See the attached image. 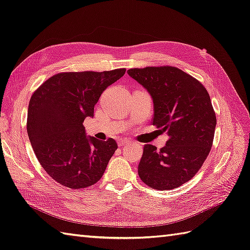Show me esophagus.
Returning <instances> with one entry per match:
<instances>
[{"mask_svg": "<svg viewBox=\"0 0 250 250\" xmlns=\"http://www.w3.org/2000/svg\"><path fill=\"white\" fill-rule=\"evenodd\" d=\"M129 143H131V141L127 140V139H122V140H120V141L118 142V145H119L120 147H122V146L127 145V144H129Z\"/></svg>", "mask_w": 250, "mask_h": 250, "instance_id": "34e87169", "label": "esophagus"}]
</instances>
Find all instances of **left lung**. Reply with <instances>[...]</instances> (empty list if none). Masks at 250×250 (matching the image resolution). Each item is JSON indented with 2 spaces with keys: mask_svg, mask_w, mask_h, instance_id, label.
<instances>
[{
  "mask_svg": "<svg viewBox=\"0 0 250 250\" xmlns=\"http://www.w3.org/2000/svg\"><path fill=\"white\" fill-rule=\"evenodd\" d=\"M127 73L150 93L152 125L167 132L164 147L146 144L139 177L150 188L168 190L191 180L211 149L217 118L200 81L178 67L131 68Z\"/></svg>",
  "mask_w": 250,
  "mask_h": 250,
  "instance_id": "left-lung-1",
  "label": "left lung"
}]
</instances>
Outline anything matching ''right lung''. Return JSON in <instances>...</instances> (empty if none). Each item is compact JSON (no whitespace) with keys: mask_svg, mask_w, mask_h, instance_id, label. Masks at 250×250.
Returning <instances> with one entry per match:
<instances>
[{"mask_svg":"<svg viewBox=\"0 0 250 250\" xmlns=\"http://www.w3.org/2000/svg\"><path fill=\"white\" fill-rule=\"evenodd\" d=\"M125 71L60 72L32 93L27 133L40 164L59 184L81 189L102 178L118 145L111 138L86 137L83 122L93 117L101 94Z\"/></svg>","mask_w":250,"mask_h":250,"instance_id":"right-lung-1","label":"right lung"}]
</instances>
